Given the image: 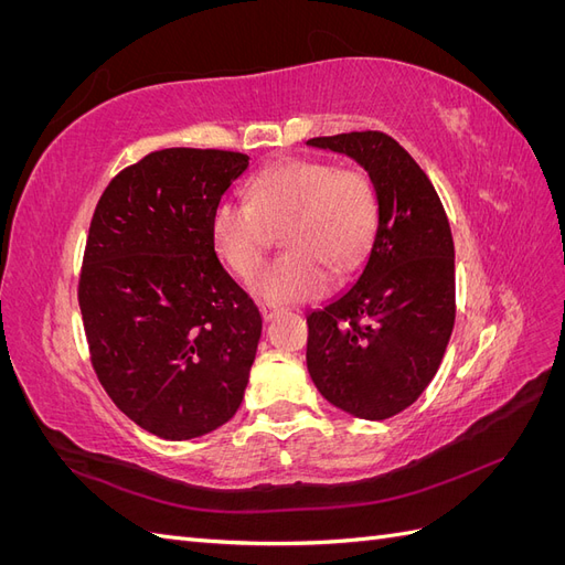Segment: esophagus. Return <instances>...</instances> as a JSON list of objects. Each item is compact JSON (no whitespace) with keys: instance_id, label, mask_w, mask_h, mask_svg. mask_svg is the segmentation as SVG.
<instances>
[{"instance_id":"34e87169","label":"esophagus","mask_w":565,"mask_h":565,"mask_svg":"<svg viewBox=\"0 0 565 565\" xmlns=\"http://www.w3.org/2000/svg\"><path fill=\"white\" fill-rule=\"evenodd\" d=\"M259 311H262V318H264V320H273V318H276V316L280 313V309H278L276 303H262Z\"/></svg>"}]
</instances>
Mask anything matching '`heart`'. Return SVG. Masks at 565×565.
<instances>
[{"mask_svg":"<svg viewBox=\"0 0 565 565\" xmlns=\"http://www.w3.org/2000/svg\"><path fill=\"white\" fill-rule=\"evenodd\" d=\"M247 202L221 200L210 218L212 245L241 280L254 278L282 231L289 247L254 280V295L292 303L320 297L330 268L351 270L377 228V195L358 169L330 160L287 158L266 167L245 188Z\"/></svg>","mask_w":565,"mask_h":565,"instance_id":"1","label":"heart"}]
</instances>
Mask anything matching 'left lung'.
I'll return each mask as SVG.
<instances>
[{
	"label": "left lung",
	"instance_id": "8db88e82",
	"mask_svg": "<svg viewBox=\"0 0 565 565\" xmlns=\"http://www.w3.org/2000/svg\"><path fill=\"white\" fill-rule=\"evenodd\" d=\"M365 167L377 231L349 289L306 316V365L334 407L388 419L429 386L455 324V245L434 183L384 131L306 141Z\"/></svg>",
	"mask_w": 565,
	"mask_h": 565
}]
</instances>
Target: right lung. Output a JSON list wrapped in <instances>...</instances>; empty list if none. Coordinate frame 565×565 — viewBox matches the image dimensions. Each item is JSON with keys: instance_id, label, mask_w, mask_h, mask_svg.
I'll return each instance as SVG.
<instances>
[{"instance_id": "obj_1", "label": "right lung", "mask_w": 565, "mask_h": 565, "mask_svg": "<svg viewBox=\"0 0 565 565\" xmlns=\"http://www.w3.org/2000/svg\"><path fill=\"white\" fill-rule=\"evenodd\" d=\"M245 152L164 148L100 195L79 273L92 365L113 403L167 440L218 429L243 403L262 316L221 266L210 218Z\"/></svg>"}]
</instances>
